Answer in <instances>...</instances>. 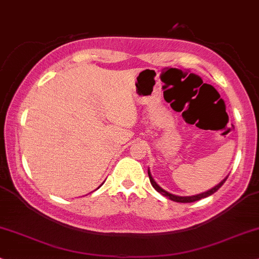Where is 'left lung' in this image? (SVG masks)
<instances>
[{
	"label": "left lung",
	"mask_w": 259,
	"mask_h": 259,
	"mask_svg": "<svg viewBox=\"0 0 259 259\" xmlns=\"http://www.w3.org/2000/svg\"><path fill=\"white\" fill-rule=\"evenodd\" d=\"M148 174H149L150 183H151L152 187H154L155 190L157 191V192H159L161 194H163L164 197L169 198V199H170V200H174V202H178V203H192V202H197V200L203 199V198H206V197L211 196L212 193H215L216 191H218L219 188L221 187L223 184H225V181L227 180V178H228V177H226V178L223 179V180L221 181V183L216 185V186H213L212 188H210V190L206 191V192H203V193H199V194H194V196H177V194H173V193L167 192V191L163 190V188L159 186V185L154 180V178H152L151 173H150V169H148Z\"/></svg>",
	"instance_id": "obj_1"
}]
</instances>
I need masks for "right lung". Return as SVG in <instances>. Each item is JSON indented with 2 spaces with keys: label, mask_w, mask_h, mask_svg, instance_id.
I'll return each mask as SVG.
<instances>
[{
  "label": "right lung",
  "mask_w": 259,
  "mask_h": 259,
  "mask_svg": "<svg viewBox=\"0 0 259 259\" xmlns=\"http://www.w3.org/2000/svg\"><path fill=\"white\" fill-rule=\"evenodd\" d=\"M101 186H102V185H101ZM101 186H100V187H101ZM100 187H97V188H100ZM97 188H96V190H97Z\"/></svg>",
  "instance_id": "1"
}]
</instances>
